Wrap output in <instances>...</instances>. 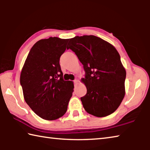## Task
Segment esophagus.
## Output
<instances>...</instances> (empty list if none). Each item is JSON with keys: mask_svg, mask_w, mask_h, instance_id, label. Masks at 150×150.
<instances>
[{"mask_svg": "<svg viewBox=\"0 0 150 150\" xmlns=\"http://www.w3.org/2000/svg\"><path fill=\"white\" fill-rule=\"evenodd\" d=\"M73 82H74V84H75V85H76V84H77V83H78L79 81H78L77 79H75L74 81H73Z\"/></svg>", "mask_w": 150, "mask_h": 150, "instance_id": "obj_1", "label": "esophagus"}]
</instances>
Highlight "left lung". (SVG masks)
I'll return each mask as SVG.
<instances>
[{"label":"left lung","instance_id":"8db88e82","mask_svg":"<svg viewBox=\"0 0 150 150\" xmlns=\"http://www.w3.org/2000/svg\"><path fill=\"white\" fill-rule=\"evenodd\" d=\"M69 40L67 49L75 52L85 71L81 81L87 87V94L81 98L85 110L96 117L111 115L125 95L126 72L118 51L93 35Z\"/></svg>","mask_w":150,"mask_h":150}]
</instances>
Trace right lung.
<instances>
[{
    "label": "right lung",
    "mask_w": 150,
    "mask_h": 150,
    "mask_svg": "<svg viewBox=\"0 0 150 150\" xmlns=\"http://www.w3.org/2000/svg\"><path fill=\"white\" fill-rule=\"evenodd\" d=\"M68 40L57 37L39 40L30 50L20 73L25 101L46 120L64 115L72 96L73 82L63 79L59 65Z\"/></svg>",
    "instance_id": "add662e5"
}]
</instances>
